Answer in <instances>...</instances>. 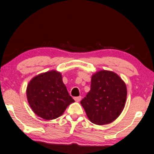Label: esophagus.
<instances>
[{
    "mask_svg": "<svg viewBox=\"0 0 154 154\" xmlns=\"http://www.w3.org/2000/svg\"><path fill=\"white\" fill-rule=\"evenodd\" d=\"M74 99H75V102H80L81 99V96H79V97H74Z\"/></svg>",
    "mask_w": 154,
    "mask_h": 154,
    "instance_id": "34e87169",
    "label": "esophagus"
}]
</instances>
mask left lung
Returning a JSON list of instances; mask_svg holds the SVG:
<instances>
[{"label": "left lung", "mask_w": 154, "mask_h": 154, "mask_svg": "<svg viewBox=\"0 0 154 154\" xmlns=\"http://www.w3.org/2000/svg\"><path fill=\"white\" fill-rule=\"evenodd\" d=\"M127 98V88L117 73L102 70L91 76V90L81 101L92 123H111L120 116Z\"/></svg>", "instance_id": "8db88e82"}]
</instances>
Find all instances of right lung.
Wrapping results in <instances>:
<instances>
[{
    "label": "right lung",
    "mask_w": 154,
    "mask_h": 154,
    "mask_svg": "<svg viewBox=\"0 0 154 154\" xmlns=\"http://www.w3.org/2000/svg\"><path fill=\"white\" fill-rule=\"evenodd\" d=\"M26 97L32 111L46 120L61 116L75 102L63 84L61 73L54 70L34 77L27 85Z\"/></svg>",
    "instance_id": "1"
}]
</instances>
